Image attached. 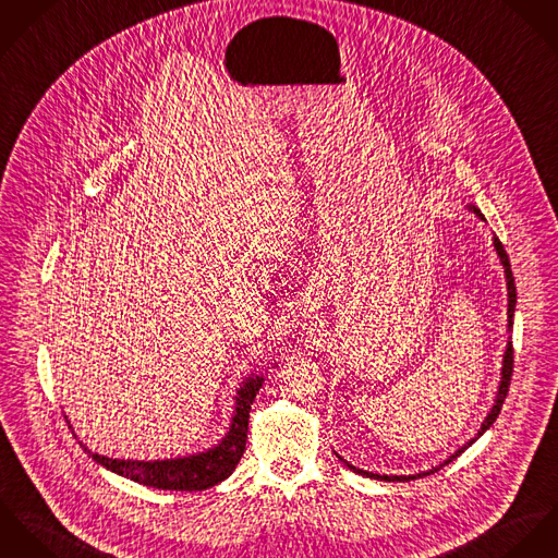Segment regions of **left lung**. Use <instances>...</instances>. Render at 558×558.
<instances>
[{
  "label": "left lung",
  "instance_id": "8db88e82",
  "mask_svg": "<svg viewBox=\"0 0 558 558\" xmlns=\"http://www.w3.org/2000/svg\"><path fill=\"white\" fill-rule=\"evenodd\" d=\"M466 209H471L480 220H484L486 222V218H484V214L480 211V207H475L473 203L471 205H466ZM493 246H495L496 256H498V260H500V265H502V269H505V282H507V331L511 333V329H513V312H515V282H513V274H511V265H509V256H507V252L502 248V244L498 242V238L495 235V240H493ZM511 372H513V347H511V336L507 338V347H505V353H502V366H500V380H498V389H496V398L495 404H493V409L488 411V415H486V420H484V424H482V428H480V433L475 438H471V440H466L462 447H458L449 458H445L440 464H436L433 469H428V471H422V473H415V475H378V473H372V471H364V469H357V466H353V464H349L342 456H338L353 473H357V475H364V477H371V480H380V482H411V480H420V477H426V475H433L436 471H440L442 466H447L449 462H453L464 449H469L482 434L486 433V430H490V426L495 424L496 417H498V413H500V409H502V402H505V396H507V391H509V380H511Z\"/></svg>",
  "mask_w": 558,
  "mask_h": 558
}]
</instances>
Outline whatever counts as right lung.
Instances as JSON below:
<instances>
[{
    "label": "right lung",
    "instance_id": "1",
    "mask_svg": "<svg viewBox=\"0 0 558 558\" xmlns=\"http://www.w3.org/2000/svg\"><path fill=\"white\" fill-rule=\"evenodd\" d=\"M263 380H265V374L250 372L248 376L240 383V387L235 389V404H233L229 430L216 445L203 451H194L178 458H165V460H130V458L124 460V458L100 456L92 451L87 445L83 442L81 445L94 462L136 484L158 488V490H186V493L207 490L225 482L242 460L246 449V438H248L250 407L258 389L263 387Z\"/></svg>",
    "mask_w": 558,
    "mask_h": 558
}]
</instances>
